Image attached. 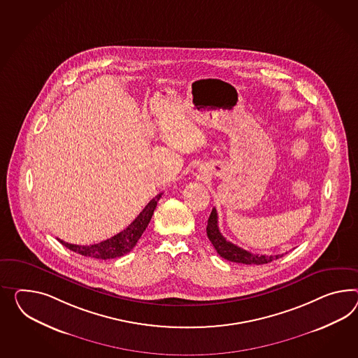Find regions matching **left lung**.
Returning a JSON list of instances; mask_svg holds the SVG:
<instances>
[{"instance_id": "1", "label": "left lung", "mask_w": 358, "mask_h": 358, "mask_svg": "<svg viewBox=\"0 0 358 358\" xmlns=\"http://www.w3.org/2000/svg\"><path fill=\"white\" fill-rule=\"evenodd\" d=\"M206 234L213 247L215 248V250L218 252V255L231 262L245 264V265H264L283 257V255H275V256L253 255L245 249L229 243V240H226V238L220 234V227H218V213L215 210V208L211 210L210 217L208 220Z\"/></svg>"}]
</instances>
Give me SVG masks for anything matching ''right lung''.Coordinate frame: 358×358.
I'll return each mask as SVG.
<instances>
[{"mask_svg":"<svg viewBox=\"0 0 358 358\" xmlns=\"http://www.w3.org/2000/svg\"><path fill=\"white\" fill-rule=\"evenodd\" d=\"M161 196H162V193L157 194L155 199H152L150 201L148 202L147 206L138 214L136 220H134L127 229L114 235L113 238L103 240L97 244H91V245L69 244L61 238H58V241L64 247L69 248L70 250L84 257H91V258H97V259H110V258L124 256L134 249L138 238H141L143 232L147 229L149 222L152 220V215L155 213V209H156L157 202L159 201Z\"/></svg>","mask_w":358,"mask_h":358,"instance_id":"add662e5","label":"right lung"}]
</instances>
